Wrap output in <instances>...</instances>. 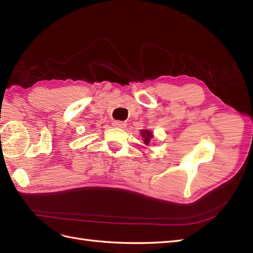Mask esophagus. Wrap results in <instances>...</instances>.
I'll return each instance as SVG.
<instances>
[{
    "label": "esophagus",
    "instance_id": "esophagus-1",
    "mask_svg": "<svg viewBox=\"0 0 253 253\" xmlns=\"http://www.w3.org/2000/svg\"><path fill=\"white\" fill-rule=\"evenodd\" d=\"M113 125H114V126H116V127H125L126 125V122H124V121H114L113 122Z\"/></svg>",
    "mask_w": 253,
    "mask_h": 253
}]
</instances>
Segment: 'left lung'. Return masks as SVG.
<instances>
[{
	"label": "left lung",
	"instance_id": "1",
	"mask_svg": "<svg viewBox=\"0 0 253 253\" xmlns=\"http://www.w3.org/2000/svg\"><path fill=\"white\" fill-rule=\"evenodd\" d=\"M141 136H142V138H143V142H144V144H149L150 143V141H151V139H152V137H153V133L152 132H150V131H148V129H141Z\"/></svg>",
	"mask_w": 253,
	"mask_h": 253
}]
</instances>
